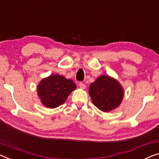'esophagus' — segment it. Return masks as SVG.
<instances>
[{
    "instance_id": "esophagus-1",
    "label": "esophagus",
    "mask_w": 159,
    "mask_h": 159,
    "mask_svg": "<svg viewBox=\"0 0 159 159\" xmlns=\"http://www.w3.org/2000/svg\"><path fill=\"white\" fill-rule=\"evenodd\" d=\"M79 87L81 89H86V85H85L84 84H83L82 82H80V83H79Z\"/></svg>"
}]
</instances>
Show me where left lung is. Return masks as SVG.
Masks as SVG:
<instances>
[{"mask_svg": "<svg viewBox=\"0 0 159 159\" xmlns=\"http://www.w3.org/2000/svg\"><path fill=\"white\" fill-rule=\"evenodd\" d=\"M89 93L98 109L108 112L119 106L124 91L120 83L108 75H101L90 85Z\"/></svg>", "mask_w": 159, "mask_h": 159, "instance_id": "obj_1", "label": "left lung"}]
</instances>
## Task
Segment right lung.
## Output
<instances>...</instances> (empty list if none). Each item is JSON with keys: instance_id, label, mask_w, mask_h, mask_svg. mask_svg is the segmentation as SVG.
I'll return each instance as SVG.
<instances>
[{"instance_id": "add662e5", "label": "right lung", "mask_w": 159, "mask_h": 159, "mask_svg": "<svg viewBox=\"0 0 159 159\" xmlns=\"http://www.w3.org/2000/svg\"><path fill=\"white\" fill-rule=\"evenodd\" d=\"M76 85L70 79L62 75L53 74L42 79L37 88L38 96L43 105L54 108L65 102Z\"/></svg>"}]
</instances>
